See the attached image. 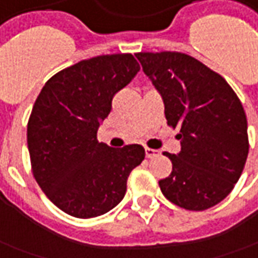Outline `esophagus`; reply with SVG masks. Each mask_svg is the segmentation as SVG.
<instances>
[{
  "mask_svg": "<svg viewBox=\"0 0 258 258\" xmlns=\"http://www.w3.org/2000/svg\"><path fill=\"white\" fill-rule=\"evenodd\" d=\"M145 153H146L147 159H154V157H157V156H159V152H157V150H154V149H149V147L145 149Z\"/></svg>",
  "mask_w": 258,
  "mask_h": 258,
  "instance_id": "1",
  "label": "esophagus"
}]
</instances>
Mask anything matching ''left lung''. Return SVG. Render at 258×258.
Listing matches in <instances>:
<instances>
[{
    "instance_id": "obj_1",
    "label": "left lung",
    "mask_w": 258,
    "mask_h": 258,
    "mask_svg": "<svg viewBox=\"0 0 258 258\" xmlns=\"http://www.w3.org/2000/svg\"><path fill=\"white\" fill-rule=\"evenodd\" d=\"M160 92L168 126L180 127L181 152L164 153L171 174L159 181L170 202L205 211L226 198L248 154L247 119L226 80L200 60L178 51L136 53Z\"/></svg>"
}]
</instances>
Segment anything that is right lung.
Returning a JSON list of instances; mask_svg holds the SVG:
<instances>
[{"label": "right lung", "instance_id": "obj_1", "mask_svg": "<svg viewBox=\"0 0 258 258\" xmlns=\"http://www.w3.org/2000/svg\"><path fill=\"white\" fill-rule=\"evenodd\" d=\"M140 70L131 53L78 61L44 84L28 122L33 177L46 197L80 219L109 212L123 200L127 177L145 149H112L97 140L112 98Z\"/></svg>", "mask_w": 258, "mask_h": 258}]
</instances>
